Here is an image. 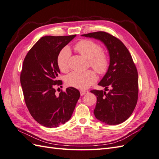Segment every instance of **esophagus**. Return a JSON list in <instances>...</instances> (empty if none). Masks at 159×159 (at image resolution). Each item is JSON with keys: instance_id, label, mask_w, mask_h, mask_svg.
Masks as SVG:
<instances>
[{"instance_id": "esophagus-1", "label": "esophagus", "mask_w": 159, "mask_h": 159, "mask_svg": "<svg viewBox=\"0 0 159 159\" xmlns=\"http://www.w3.org/2000/svg\"><path fill=\"white\" fill-rule=\"evenodd\" d=\"M89 93V91L87 90H81L80 91V94L81 95H84L85 94H87Z\"/></svg>"}]
</instances>
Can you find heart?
<instances>
[{
  "mask_svg": "<svg viewBox=\"0 0 159 159\" xmlns=\"http://www.w3.org/2000/svg\"><path fill=\"white\" fill-rule=\"evenodd\" d=\"M74 49L80 55L88 59V65L99 74H103L109 67L107 54L102 50L101 46L92 40H81L74 46ZM70 51L64 48L57 56V64L61 71L66 73L69 70ZM97 81V75L93 70L83 72H72L66 78V84L71 87L80 89L89 88Z\"/></svg>",
  "mask_w": 159,
  "mask_h": 159,
  "instance_id": "1",
  "label": "heart"
}]
</instances>
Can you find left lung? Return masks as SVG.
Masks as SVG:
<instances>
[{
    "mask_svg": "<svg viewBox=\"0 0 159 159\" xmlns=\"http://www.w3.org/2000/svg\"><path fill=\"white\" fill-rule=\"evenodd\" d=\"M82 36L103 42L109 53L108 70L98 84L105 91L109 88V92L91 91L97 97L95 116L110 125L121 123L131 116L138 100V73L131 55L119 38L107 32L99 31Z\"/></svg>",
    "mask_w": 159,
    "mask_h": 159,
    "instance_id": "obj_1",
    "label": "left lung"
}]
</instances>
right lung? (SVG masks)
<instances>
[{
    "label": "right lung",
    "instance_id": "1",
    "mask_svg": "<svg viewBox=\"0 0 159 159\" xmlns=\"http://www.w3.org/2000/svg\"><path fill=\"white\" fill-rule=\"evenodd\" d=\"M75 36L42 37L24 60L20 74L24 98L32 117L44 127H57L68 121L80 98V91L74 88L58 95L55 89L62 84L57 79L60 72L57 56Z\"/></svg>",
    "mask_w": 159,
    "mask_h": 159
}]
</instances>
